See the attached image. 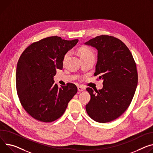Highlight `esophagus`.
I'll list each match as a JSON object with an SVG mask.
<instances>
[{
    "mask_svg": "<svg viewBox=\"0 0 153 153\" xmlns=\"http://www.w3.org/2000/svg\"><path fill=\"white\" fill-rule=\"evenodd\" d=\"M84 87H81V86H79V87H77V90H78V91H84Z\"/></svg>",
    "mask_w": 153,
    "mask_h": 153,
    "instance_id": "obj_1",
    "label": "esophagus"
}]
</instances>
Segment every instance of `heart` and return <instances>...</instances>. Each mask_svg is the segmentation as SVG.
Returning <instances> with one entry per match:
<instances>
[{
	"label": "heart",
	"mask_w": 153,
	"mask_h": 153,
	"mask_svg": "<svg viewBox=\"0 0 153 153\" xmlns=\"http://www.w3.org/2000/svg\"><path fill=\"white\" fill-rule=\"evenodd\" d=\"M78 51L82 59H84L89 57H94V53L93 51L88 47L82 46L79 49ZM69 52H66L65 54L63 57V62H65L66 60V59L69 56Z\"/></svg>",
	"instance_id": "b5f03b06"
}]
</instances>
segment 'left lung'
I'll list each match as a JSON object with an SVG mask.
<instances>
[{
	"mask_svg": "<svg viewBox=\"0 0 153 153\" xmlns=\"http://www.w3.org/2000/svg\"><path fill=\"white\" fill-rule=\"evenodd\" d=\"M85 45L98 50L94 75L103 80L101 90L87 88L91 99L86 111L97 122L112 121L126 110L133 99L138 83L136 63L126 45L113 36H98Z\"/></svg>",
	"mask_w": 153,
	"mask_h": 153,
	"instance_id": "1",
	"label": "left lung"
}]
</instances>
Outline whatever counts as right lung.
Wrapping results in <instances>:
<instances>
[{"instance_id":"obj_1","label":"right lung","mask_w":153,"mask_h":153,"mask_svg":"<svg viewBox=\"0 0 153 153\" xmlns=\"http://www.w3.org/2000/svg\"><path fill=\"white\" fill-rule=\"evenodd\" d=\"M78 39L53 36L33 43L22 53L16 72V90L26 112L36 120L49 123L59 119L77 92L72 83L59 88L53 77L62 69L65 54Z\"/></svg>"}]
</instances>
